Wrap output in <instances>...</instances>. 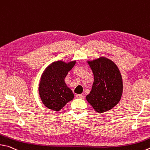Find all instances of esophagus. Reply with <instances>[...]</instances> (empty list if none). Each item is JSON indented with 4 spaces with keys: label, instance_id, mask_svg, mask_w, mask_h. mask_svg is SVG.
I'll return each mask as SVG.
<instances>
[{
    "label": "esophagus",
    "instance_id": "34e87169",
    "mask_svg": "<svg viewBox=\"0 0 150 150\" xmlns=\"http://www.w3.org/2000/svg\"><path fill=\"white\" fill-rule=\"evenodd\" d=\"M76 98H77L83 99V98H84V95L83 94H77L76 95Z\"/></svg>",
    "mask_w": 150,
    "mask_h": 150
}]
</instances>
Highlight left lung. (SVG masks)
Segmentation results:
<instances>
[{
	"instance_id": "obj_1",
	"label": "left lung",
	"mask_w": 150,
	"mask_h": 150,
	"mask_svg": "<svg viewBox=\"0 0 150 150\" xmlns=\"http://www.w3.org/2000/svg\"><path fill=\"white\" fill-rule=\"evenodd\" d=\"M94 74V83L86 98L98 113L110 110L120 100L122 81L118 67L110 59L101 58L88 62Z\"/></svg>"
}]
</instances>
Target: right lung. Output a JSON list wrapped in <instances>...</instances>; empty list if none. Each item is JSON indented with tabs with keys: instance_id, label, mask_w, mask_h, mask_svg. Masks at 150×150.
<instances>
[{
	"instance_id": "add662e5",
	"label": "right lung",
	"mask_w": 150,
	"mask_h": 150,
	"mask_svg": "<svg viewBox=\"0 0 150 150\" xmlns=\"http://www.w3.org/2000/svg\"><path fill=\"white\" fill-rule=\"evenodd\" d=\"M75 64V62L66 64L58 61L45 69L40 81L39 92L46 107L54 111H59L74 98V94L67 86L64 79Z\"/></svg>"
}]
</instances>
